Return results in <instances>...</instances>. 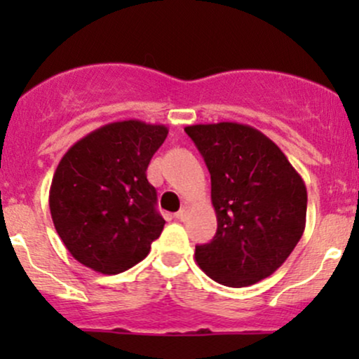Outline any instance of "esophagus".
Here are the masks:
<instances>
[{"instance_id":"34e87169","label":"esophagus","mask_w":359,"mask_h":359,"mask_svg":"<svg viewBox=\"0 0 359 359\" xmlns=\"http://www.w3.org/2000/svg\"><path fill=\"white\" fill-rule=\"evenodd\" d=\"M187 217H189V205H184V208H180V211L175 214V219L187 221Z\"/></svg>"}]
</instances>
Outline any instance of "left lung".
Listing matches in <instances>:
<instances>
[{
	"label": "left lung",
	"mask_w": 359,
	"mask_h": 359,
	"mask_svg": "<svg viewBox=\"0 0 359 359\" xmlns=\"http://www.w3.org/2000/svg\"><path fill=\"white\" fill-rule=\"evenodd\" d=\"M185 133L211 174L217 231L196 246V262L226 287L270 277L294 251L307 214V189L283 151L241 123L192 125Z\"/></svg>",
	"instance_id": "8db88e82"
}]
</instances>
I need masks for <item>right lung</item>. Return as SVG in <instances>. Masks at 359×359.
Segmentation results:
<instances>
[{"instance_id":"obj_1","label":"right lung","mask_w":359,"mask_h":359,"mask_svg":"<svg viewBox=\"0 0 359 359\" xmlns=\"http://www.w3.org/2000/svg\"><path fill=\"white\" fill-rule=\"evenodd\" d=\"M167 135L165 125L114 121L62 156L48 205L62 243L84 266L116 275L150 253L165 221L147 168Z\"/></svg>"}]
</instances>
